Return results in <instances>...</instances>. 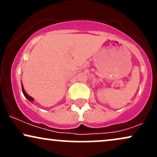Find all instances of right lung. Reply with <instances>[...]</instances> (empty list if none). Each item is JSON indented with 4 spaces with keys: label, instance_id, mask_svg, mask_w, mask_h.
<instances>
[{
    "label": "right lung",
    "instance_id": "right-lung-1",
    "mask_svg": "<svg viewBox=\"0 0 157 157\" xmlns=\"http://www.w3.org/2000/svg\"><path fill=\"white\" fill-rule=\"evenodd\" d=\"M22 91H23V95H24L25 97H26V98L27 99V100H29V101H31V102H33V101H34V99L32 98V97H30L29 95V94H27L26 91H24V89H23V84H22Z\"/></svg>",
    "mask_w": 157,
    "mask_h": 157
}]
</instances>
